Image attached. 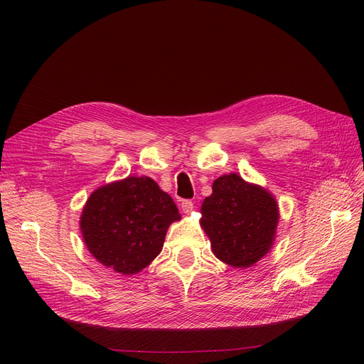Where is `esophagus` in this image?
<instances>
[{
	"label": "esophagus",
	"instance_id": "esophagus-1",
	"mask_svg": "<svg viewBox=\"0 0 364 364\" xmlns=\"http://www.w3.org/2000/svg\"><path fill=\"white\" fill-rule=\"evenodd\" d=\"M193 202L192 200H183L181 202V209H183V213L184 214H190V213H192L193 211Z\"/></svg>",
	"mask_w": 364,
	"mask_h": 364
}]
</instances>
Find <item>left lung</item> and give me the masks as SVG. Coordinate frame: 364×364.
<instances>
[{
    "mask_svg": "<svg viewBox=\"0 0 364 364\" xmlns=\"http://www.w3.org/2000/svg\"><path fill=\"white\" fill-rule=\"evenodd\" d=\"M200 227L214 255L235 269H246L270 252L276 239L279 205L269 190L236 172L218 177L200 206Z\"/></svg>",
    "mask_w": 364,
    "mask_h": 364,
    "instance_id": "obj_1",
    "label": "left lung"
}]
</instances>
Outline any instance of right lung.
<instances>
[{"instance_id":"1","label":"right lung","mask_w":364,"mask_h":364,"mask_svg":"<svg viewBox=\"0 0 364 364\" xmlns=\"http://www.w3.org/2000/svg\"><path fill=\"white\" fill-rule=\"evenodd\" d=\"M181 220L172 198L150 177H127L99 187L80 218L84 243L100 264L124 276L155 259L168 227Z\"/></svg>"}]
</instances>
